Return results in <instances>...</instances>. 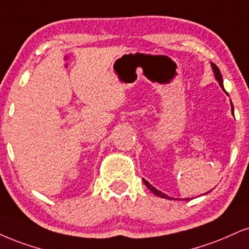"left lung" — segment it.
<instances>
[{"instance_id": "1", "label": "left lung", "mask_w": 249, "mask_h": 249, "mask_svg": "<svg viewBox=\"0 0 249 249\" xmlns=\"http://www.w3.org/2000/svg\"><path fill=\"white\" fill-rule=\"evenodd\" d=\"M211 67H213V73H214V77H216V81L219 83L220 88H222L223 90H224V87H223V77H222V73H220V70H219V68H218V67L216 66V64L213 63V62H211ZM231 104H232V103H231ZM232 113H233V106H232ZM143 181H144V185H145L146 187H148V188H149L150 190H151V192L153 193V194L157 195V196H159V197L171 199L170 196H167L166 194H164V193H161L160 190H158L157 188H155V187H153L152 185H150V183L148 182V181L144 180V179H143ZM186 199H188V198H186Z\"/></svg>"}]
</instances>
